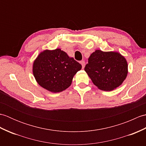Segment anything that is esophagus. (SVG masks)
<instances>
[{
  "instance_id": "1",
  "label": "esophagus",
  "mask_w": 146,
  "mask_h": 146,
  "mask_svg": "<svg viewBox=\"0 0 146 146\" xmlns=\"http://www.w3.org/2000/svg\"><path fill=\"white\" fill-rule=\"evenodd\" d=\"M80 64H82V68L83 69V68H84V67H85V61H80Z\"/></svg>"
}]
</instances>
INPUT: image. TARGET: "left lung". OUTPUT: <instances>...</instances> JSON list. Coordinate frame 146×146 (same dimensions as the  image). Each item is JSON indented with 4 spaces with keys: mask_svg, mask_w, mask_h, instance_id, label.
Returning a JSON list of instances; mask_svg holds the SVG:
<instances>
[{
    "mask_svg": "<svg viewBox=\"0 0 146 146\" xmlns=\"http://www.w3.org/2000/svg\"><path fill=\"white\" fill-rule=\"evenodd\" d=\"M85 71L98 88L111 91L119 87L125 80L128 64L119 52L97 49L89 57Z\"/></svg>",
    "mask_w": 146,
    "mask_h": 146,
    "instance_id": "8db88e82",
    "label": "left lung"
}]
</instances>
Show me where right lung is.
I'll use <instances>...</instances> for the list:
<instances>
[{"mask_svg":"<svg viewBox=\"0 0 146 146\" xmlns=\"http://www.w3.org/2000/svg\"><path fill=\"white\" fill-rule=\"evenodd\" d=\"M82 65L66 52L56 49L41 52L34 61L33 73L37 83L52 93L63 92L72 83Z\"/></svg>","mask_w":146,"mask_h":146,"instance_id":"right-lung-1","label":"right lung"}]
</instances>
